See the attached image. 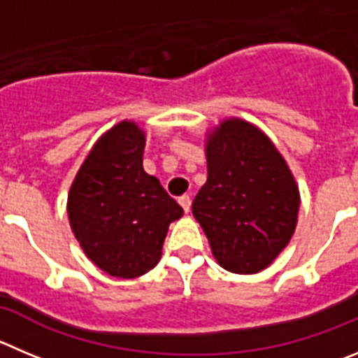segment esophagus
Instances as JSON below:
<instances>
[{
  "instance_id": "1",
  "label": "esophagus",
  "mask_w": 358,
  "mask_h": 358,
  "mask_svg": "<svg viewBox=\"0 0 358 358\" xmlns=\"http://www.w3.org/2000/svg\"><path fill=\"white\" fill-rule=\"evenodd\" d=\"M178 203L182 205L183 212H185V213L190 212V203H192V199H190L189 194H183L182 198H178Z\"/></svg>"
}]
</instances>
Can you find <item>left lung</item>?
Masks as SVG:
<instances>
[{"label":"left lung","instance_id":"1","mask_svg":"<svg viewBox=\"0 0 358 358\" xmlns=\"http://www.w3.org/2000/svg\"><path fill=\"white\" fill-rule=\"evenodd\" d=\"M208 178L192 213L222 268L256 273L292 240L300 194L288 164L258 127L240 118L206 136Z\"/></svg>","mask_w":358,"mask_h":358}]
</instances>
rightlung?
Instances as JSON below:
<instances>
[{"label":"right lung","mask_w":358,"mask_h":358,"mask_svg":"<svg viewBox=\"0 0 358 358\" xmlns=\"http://www.w3.org/2000/svg\"><path fill=\"white\" fill-rule=\"evenodd\" d=\"M145 132L120 122L100 136L73 178L70 228L85 255L106 273L134 279L162 256L164 238L183 210L143 169Z\"/></svg>","instance_id":"right-lung-1"}]
</instances>
